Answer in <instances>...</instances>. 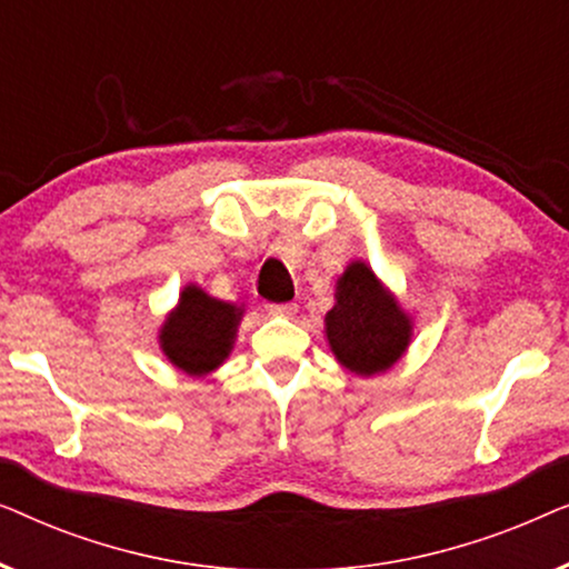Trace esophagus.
Returning a JSON list of instances; mask_svg holds the SVG:
<instances>
[{
    "mask_svg": "<svg viewBox=\"0 0 569 569\" xmlns=\"http://www.w3.org/2000/svg\"><path fill=\"white\" fill-rule=\"evenodd\" d=\"M267 310L271 316L292 318L295 313H298V306H295V302H271V306H267Z\"/></svg>",
    "mask_w": 569,
    "mask_h": 569,
    "instance_id": "34e87169",
    "label": "esophagus"
}]
</instances>
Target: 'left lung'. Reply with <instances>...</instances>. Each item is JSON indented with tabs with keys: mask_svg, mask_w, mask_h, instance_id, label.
I'll return each instance as SVG.
<instances>
[{
	"mask_svg": "<svg viewBox=\"0 0 569 569\" xmlns=\"http://www.w3.org/2000/svg\"><path fill=\"white\" fill-rule=\"evenodd\" d=\"M333 298L337 302L326 313L323 333L341 368L372 378L407 355L415 321L368 263H349L337 279Z\"/></svg>",
	"mask_w": 569,
	"mask_h": 569,
	"instance_id": "8db88e82",
	"label": "left lung"
}]
</instances>
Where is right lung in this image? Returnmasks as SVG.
<instances>
[{"label":"right lung","mask_w":569,"mask_h":569,"mask_svg":"<svg viewBox=\"0 0 569 569\" xmlns=\"http://www.w3.org/2000/svg\"><path fill=\"white\" fill-rule=\"evenodd\" d=\"M243 313V306L212 298L204 287L189 282L158 329L162 355L186 376H209L228 360L236 347Z\"/></svg>","instance_id":"1"}]
</instances>
